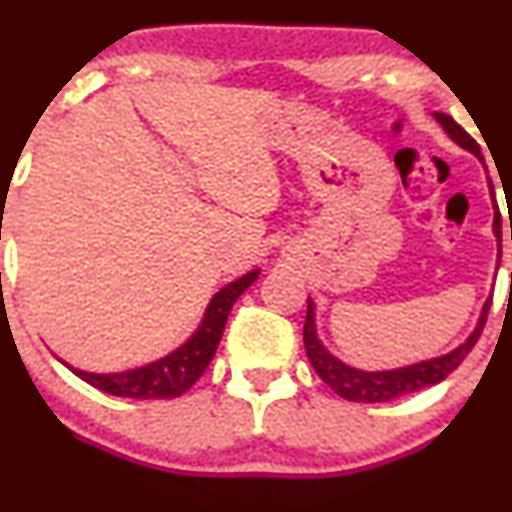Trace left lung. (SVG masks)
<instances>
[{"label": "left lung", "instance_id": "1", "mask_svg": "<svg viewBox=\"0 0 512 512\" xmlns=\"http://www.w3.org/2000/svg\"><path fill=\"white\" fill-rule=\"evenodd\" d=\"M436 121L446 128L448 136L458 143L461 148L471 151L473 156H480L478 143L453 121L451 116L446 113H436ZM493 227H498V220H495ZM498 235V230H495ZM500 240V235H498ZM488 309H490V299L485 302L483 314H480V322L476 327V332L466 339L458 349H453L451 354L438 356V359L431 361H418V364L404 366V369H394V371H359L352 369V366L342 364L339 359H334L327 349L322 347V342L317 339V332H314V304L307 302V319H304V349H307L309 361H312L314 371L319 374V379L339 394L342 399L347 401H359V404H379V401H391L396 396L404 394H414L418 389H426V386L438 384V381L446 379L453 369H458L463 359H466L468 352L476 347L480 332L485 327V319H488Z\"/></svg>", "mask_w": 512, "mask_h": 512}]
</instances>
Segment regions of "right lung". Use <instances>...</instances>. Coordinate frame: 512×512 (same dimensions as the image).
<instances>
[{
	"label": "right lung",
	"mask_w": 512,
	"mask_h": 512,
	"mask_svg": "<svg viewBox=\"0 0 512 512\" xmlns=\"http://www.w3.org/2000/svg\"><path fill=\"white\" fill-rule=\"evenodd\" d=\"M257 275L260 272L252 270L240 280L220 289L213 302H210L198 332L183 347L175 349L173 354L141 366V369L121 371V374H89V371L79 369L71 371L94 389L113 396H126V399H175V396L185 394L213 361L232 304L257 280Z\"/></svg>",
	"instance_id": "add662e5"
}]
</instances>
